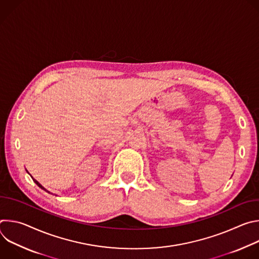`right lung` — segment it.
I'll use <instances>...</instances> for the list:
<instances>
[{"label":"right lung","instance_id":"add662e5","mask_svg":"<svg viewBox=\"0 0 259 259\" xmlns=\"http://www.w3.org/2000/svg\"><path fill=\"white\" fill-rule=\"evenodd\" d=\"M32 180H33V181H34V183H36V186H38V187H39V188H41V189H42V190H44V191H45V192H47V193H49V194H51V193H50V192H49V191H47V190H46V189H45V188H44V187H43V186H41V184H40V183H39V182H38V181H36V180H35V179H33V178H32Z\"/></svg>","mask_w":259,"mask_h":259}]
</instances>
